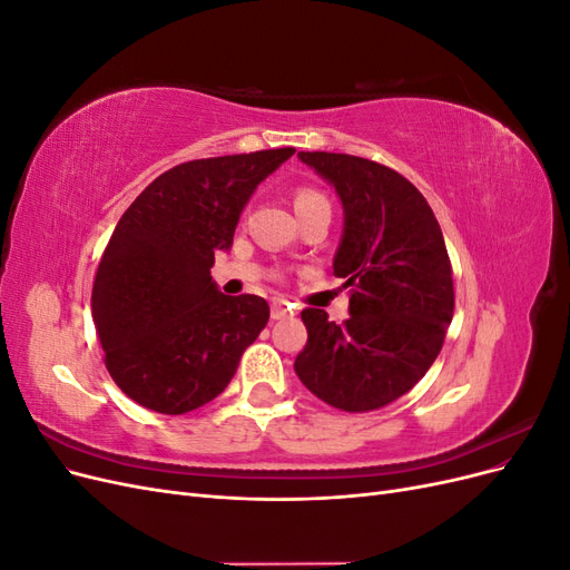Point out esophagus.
Returning a JSON list of instances; mask_svg holds the SVG:
<instances>
[{"mask_svg": "<svg viewBox=\"0 0 570 570\" xmlns=\"http://www.w3.org/2000/svg\"><path fill=\"white\" fill-rule=\"evenodd\" d=\"M289 314H292V308H289L287 302L275 299V302L271 304V318H273V321H283V318H287Z\"/></svg>", "mask_w": 570, "mask_h": 570, "instance_id": "esophagus-1", "label": "esophagus"}]
</instances>
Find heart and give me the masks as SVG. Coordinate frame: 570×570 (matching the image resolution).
I'll use <instances>...</instances> for the list:
<instances>
[{
	"label": "heart",
	"mask_w": 570,
	"mask_h": 570,
	"mask_svg": "<svg viewBox=\"0 0 570 570\" xmlns=\"http://www.w3.org/2000/svg\"><path fill=\"white\" fill-rule=\"evenodd\" d=\"M316 204H327L325 195H321L314 187H297L295 193V209H306V206H316Z\"/></svg>",
	"instance_id": "1"
}]
</instances>
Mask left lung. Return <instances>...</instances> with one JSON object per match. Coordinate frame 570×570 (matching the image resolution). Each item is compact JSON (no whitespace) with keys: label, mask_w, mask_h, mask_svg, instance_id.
Wrapping results in <instances>:
<instances>
[{"label":"left lung","mask_w":570,"mask_h":570,"mask_svg":"<svg viewBox=\"0 0 570 570\" xmlns=\"http://www.w3.org/2000/svg\"><path fill=\"white\" fill-rule=\"evenodd\" d=\"M335 185L344 235L335 275L352 289L350 318L308 306L295 371L340 411L366 413L400 400L438 358L454 316L452 262L425 197L402 174L352 154L299 151Z\"/></svg>","instance_id":"8db88e82"}]
</instances>
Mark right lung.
Masks as SVG:
<instances>
[{"mask_svg":"<svg viewBox=\"0 0 570 570\" xmlns=\"http://www.w3.org/2000/svg\"><path fill=\"white\" fill-rule=\"evenodd\" d=\"M295 147L185 161L151 180L101 254L92 318L114 383L145 409L178 416L228 387L264 331V297L212 281L256 185Z\"/></svg>","mask_w":570,"mask_h":570,"instance_id":"right-lung-1","label":"right lung"}]
</instances>
